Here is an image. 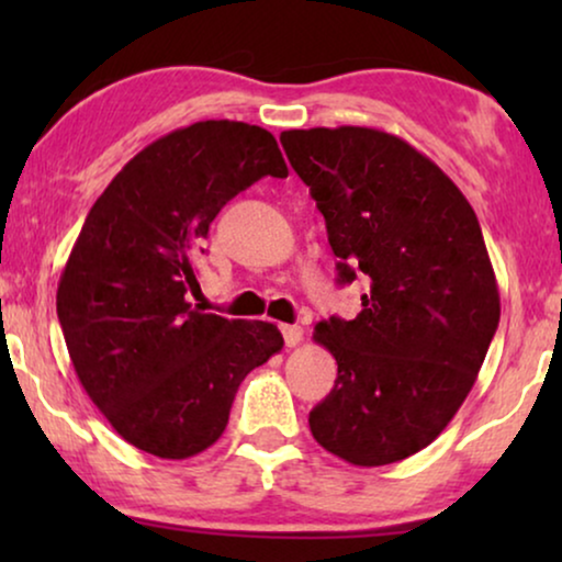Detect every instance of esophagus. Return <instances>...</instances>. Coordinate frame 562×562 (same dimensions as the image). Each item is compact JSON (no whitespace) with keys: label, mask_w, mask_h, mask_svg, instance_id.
Returning <instances> with one entry per match:
<instances>
[{"label":"esophagus","mask_w":562,"mask_h":562,"mask_svg":"<svg viewBox=\"0 0 562 562\" xmlns=\"http://www.w3.org/2000/svg\"><path fill=\"white\" fill-rule=\"evenodd\" d=\"M281 333H283V342H286V348H296L304 337V329L299 325H281Z\"/></svg>","instance_id":"1"}]
</instances>
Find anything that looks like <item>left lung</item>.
<instances>
[{"mask_svg":"<svg viewBox=\"0 0 562 562\" xmlns=\"http://www.w3.org/2000/svg\"><path fill=\"white\" fill-rule=\"evenodd\" d=\"M281 145L325 214L337 281H371L356 319L314 327L337 381L310 429L352 465L396 463L450 425L494 340L502 302L479 217L435 160L383 130H286Z\"/></svg>","mask_w":562,"mask_h":562,"instance_id":"8db88e82","label":"left lung"}]
</instances>
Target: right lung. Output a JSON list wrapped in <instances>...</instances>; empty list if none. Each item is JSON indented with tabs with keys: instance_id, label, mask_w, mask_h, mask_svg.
Returning a JSON list of instances; mask_svg holds the SVG:
<instances>
[{
	"instance_id": "obj_1",
	"label": "right lung",
	"mask_w": 562,
	"mask_h": 562,
	"mask_svg": "<svg viewBox=\"0 0 562 562\" xmlns=\"http://www.w3.org/2000/svg\"><path fill=\"white\" fill-rule=\"evenodd\" d=\"M289 168L268 130L204 120L158 137L87 214L58 281L68 356L122 440L164 460L214 445L245 375L283 348L279 327L187 302L196 252L235 194Z\"/></svg>"
}]
</instances>
